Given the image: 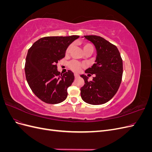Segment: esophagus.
Masks as SVG:
<instances>
[{
  "mask_svg": "<svg viewBox=\"0 0 152 152\" xmlns=\"http://www.w3.org/2000/svg\"><path fill=\"white\" fill-rule=\"evenodd\" d=\"M74 76H75V78H78V77H79V75L77 74V73H75V74H74Z\"/></svg>",
  "mask_w": 152,
  "mask_h": 152,
  "instance_id": "obj_1",
  "label": "esophagus"
}]
</instances>
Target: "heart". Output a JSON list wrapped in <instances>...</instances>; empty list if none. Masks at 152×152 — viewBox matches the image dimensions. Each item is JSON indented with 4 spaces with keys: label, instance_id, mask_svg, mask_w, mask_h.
<instances>
[{
    "label": "heart",
    "instance_id": "heart-1",
    "mask_svg": "<svg viewBox=\"0 0 152 152\" xmlns=\"http://www.w3.org/2000/svg\"><path fill=\"white\" fill-rule=\"evenodd\" d=\"M84 50H85L86 49H88V48H93V46H92L91 44H86L84 45ZM70 49H71V45L70 46H68V48H67L66 50V53L68 54L70 53ZM84 66L83 64H82L80 63H79V61H71L70 63H69V67H70V69H72V70L75 71V72H79L81 68Z\"/></svg>",
    "mask_w": 152,
    "mask_h": 152
}]
</instances>
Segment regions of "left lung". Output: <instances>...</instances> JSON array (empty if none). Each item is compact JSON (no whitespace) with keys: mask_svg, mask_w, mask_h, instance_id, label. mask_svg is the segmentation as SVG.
<instances>
[{"mask_svg":"<svg viewBox=\"0 0 152 152\" xmlns=\"http://www.w3.org/2000/svg\"><path fill=\"white\" fill-rule=\"evenodd\" d=\"M96 49L95 63L87 68V76L94 75L92 80L81 75L85 84L80 88L81 98L87 103L98 105L108 102L116 94L120 87L123 73V63L117 48L103 37L85 35Z\"/></svg>","mask_w":152,"mask_h":152,"instance_id":"left-lung-1","label":"left lung"}]
</instances>
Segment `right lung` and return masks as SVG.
<instances>
[{"instance_id":"obj_1","label":"right lung","mask_w":152,"mask_h":152,"mask_svg":"<svg viewBox=\"0 0 152 152\" xmlns=\"http://www.w3.org/2000/svg\"><path fill=\"white\" fill-rule=\"evenodd\" d=\"M79 37H45L28 49L25 66L26 79L33 93L42 102L58 104L66 98L67 89L74 75L70 70L62 75L58 71L57 63L65 57L70 44Z\"/></svg>"}]
</instances>
